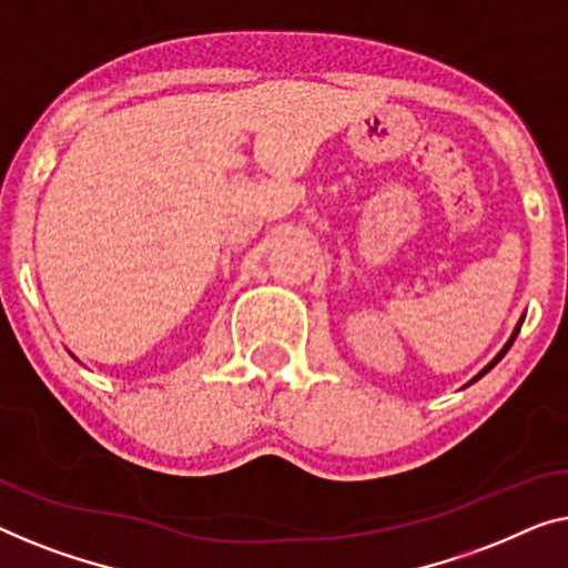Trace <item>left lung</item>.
Instances as JSON below:
<instances>
[{
	"label": "left lung",
	"mask_w": 568,
	"mask_h": 568,
	"mask_svg": "<svg viewBox=\"0 0 568 568\" xmlns=\"http://www.w3.org/2000/svg\"><path fill=\"white\" fill-rule=\"evenodd\" d=\"M520 326H523V322H520V324H517V329H515V334H513V339H509V342H507V347H505V349H501V353L497 355V361H494L491 365H486V367H484V371H481V373H478L474 381H478V378H481V375H484L486 371H491V367H494V365H497V363L501 361V357H505V353H507V349H509V347H513V342H515V337H517V332H520Z\"/></svg>",
	"instance_id": "obj_1"
}]
</instances>
